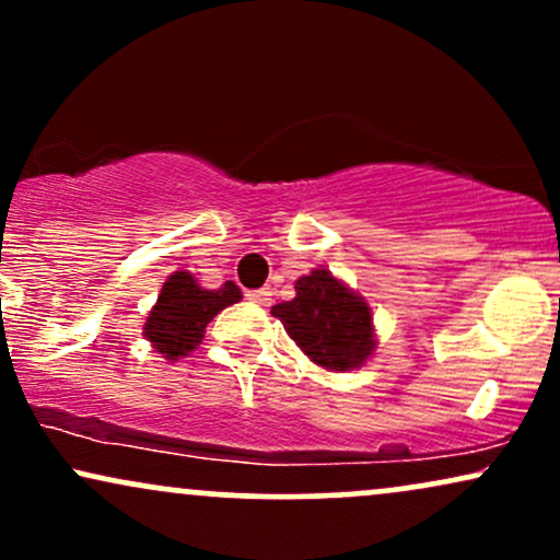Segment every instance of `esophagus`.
<instances>
[{"label":"esophagus","instance_id":"34e87169","mask_svg":"<svg viewBox=\"0 0 560 560\" xmlns=\"http://www.w3.org/2000/svg\"><path fill=\"white\" fill-rule=\"evenodd\" d=\"M271 298H273V292H271V289H268V287L253 289V292H247V300L255 302V305H262V307L271 305Z\"/></svg>","mask_w":560,"mask_h":560}]
</instances>
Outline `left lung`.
Here are the masks:
<instances>
[{"mask_svg":"<svg viewBox=\"0 0 560 560\" xmlns=\"http://www.w3.org/2000/svg\"><path fill=\"white\" fill-rule=\"evenodd\" d=\"M294 300L271 307L289 337L320 369L350 371L374 355V313L326 268L294 281Z\"/></svg>","mask_w":560,"mask_h":560,"instance_id":"obj_1","label":"left lung"}]
</instances>
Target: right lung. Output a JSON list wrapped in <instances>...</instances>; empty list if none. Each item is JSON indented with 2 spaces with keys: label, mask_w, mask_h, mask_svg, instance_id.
<instances>
[{
  "label": "right lung",
  "mask_w": 560,
  "mask_h": 560,
  "mask_svg": "<svg viewBox=\"0 0 560 560\" xmlns=\"http://www.w3.org/2000/svg\"><path fill=\"white\" fill-rule=\"evenodd\" d=\"M242 300L240 287L226 281L221 289H202L197 279L186 271H176L165 279L160 289L155 307L144 324V337L168 361L189 355L202 342L205 326L213 320L223 307Z\"/></svg>",
  "instance_id": "right-lung-1"
}]
</instances>
